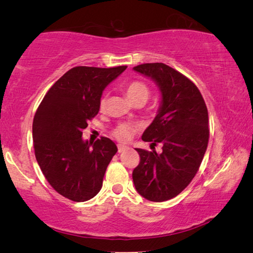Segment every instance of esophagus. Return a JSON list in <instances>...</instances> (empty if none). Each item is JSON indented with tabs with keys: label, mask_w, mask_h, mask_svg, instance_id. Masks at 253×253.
Listing matches in <instances>:
<instances>
[{
	"label": "esophagus",
	"mask_w": 253,
	"mask_h": 253,
	"mask_svg": "<svg viewBox=\"0 0 253 253\" xmlns=\"http://www.w3.org/2000/svg\"><path fill=\"white\" fill-rule=\"evenodd\" d=\"M117 147H118V153H123V152H125L126 149L128 148L127 146H125V145H122V144H118V145H117Z\"/></svg>",
	"instance_id": "obj_1"
}]
</instances>
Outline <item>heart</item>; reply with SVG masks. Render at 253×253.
<instances>
[{"instance_id": "b5f03b06", "label": "heart", "mask_w": 253, "mask_h": 253, "mask_svg": "<svg viewBox=\"0 0 253 253\" xmlns=\"http://www.w3.org/2000/svg\"><path fill=\"white\" fill-rule=\"evenodd\" d=\"M125 95L131 104L136 101L146 102L151 96V88L147 84L143 81H131V83L125 88ZM106 105V97H102L100 99V108H104ZM132 130L134 128L128 125V124H121L113 130V136L121 142H127L130 139Z\"/></svg>"}]
</instances>
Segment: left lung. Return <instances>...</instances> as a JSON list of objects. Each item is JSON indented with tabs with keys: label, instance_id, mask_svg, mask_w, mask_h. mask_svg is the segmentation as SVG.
<instances>
[{
	"label": "left lung",
	"instance_id": "obj_1",
	"mask_svg": "<svg viewBox=\"0 0 253 253\" xmlns=\"http://www.w3.org/2000/svg\"><path fill=\"white\" fill-rule=\"evenodd\" d=\"M151 78L161 91V105L142 136L144 142L161 143L163 152L136 148L140 162L132 170L136 191L148 201L175 198L195 176L209 143V114L198 87L164 63L134 67Z\"/></svg>",
	"mask_w": 253,
	"mask_h": 253
}]
</instances>
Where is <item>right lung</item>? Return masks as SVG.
I'll use <instances>...</instances> for the list:
<instances>
[{"label": "right lung", "mask_w": 253, "mask_h": 253, "mask_svg": "<svg viewBox=\"0 0 253 253\" xmlns=\"http://www.w3.org/2000/svg\"><path fill=\"white\" fill-rule=\"evenodd\" d=\"M75 67L49 89L34 115V154L44 177L59 194L84 202L98 194L117 146L107 137L91 144L83 130L98 114L104 89L126 70Z\"/></svg>", "instance_id": "obj_1"}]
</instances>
